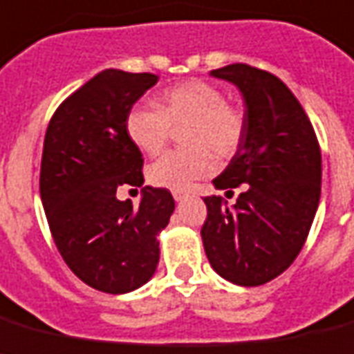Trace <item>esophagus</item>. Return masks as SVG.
Segmentation results:
<instances>
[{"label":"esophagus","mask_w":354,"mask_h":354,"mask_svg":"<svg viewBox=\"0 0 354 354\" xmlns=\"http://www.w3.org/2000/svg\"><path fill=\"white\" fill-rule=\"evenodd\" d=\"M174 199H175V201L186 199V194H185V192H174Z\"/></svg>","instance_id":"esophagus-1"}]
</instances>
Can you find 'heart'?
<instances>
[{
  "mask_svg": "<svg viewBox=\"0 0 354 354\" xmlns=\"http://www.w3.org/2000/svg\"><path fill=\"white\" fill-rule=\"evenodd\" d=\"M188 148L169 149L149 164L148 180L169 190H186L199 177L210 175L216 159L237 153L247 137V117L239 106L225 100L221 87L206 80H186L164 89L159 106L137 104L126 117V133L142 153H159L174 126H185Z\"/></svg>",
  "mask_w": 354,
  "mask_h": 354,
  "instance_id": "heart-1",
  "label": "heart"
}]
</instances>
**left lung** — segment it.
<instances>
[{"mask_svg":"<svg viewBox=\"0 0 354 354\" xmlns=\"http://www.w3.org/2000/svg\"><path fill=\"white\" fill-rule=\"evenodd\" d=\"M241 91L247 137L219 177L217 190L245 186L234 208L205 197V252L221 278L257 287L292 265L309 236L322 190L315 128L290 89L272 73L232 64L210 73ZM226 192V194H228Z\"/></svg>","mask_w":354,"mask_h":354,"instance_id":"8db88e82","label":"left lung"}]
</instances>
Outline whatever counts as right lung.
<instances>
[{"instance_id": "right-lung-1", "label": "right lung", "mask_w": 354, "mask_h": 354, "mask_svg": "<svg viewBox=\"0 0 354 354\" xmlns=\"http://www.w3.org/2000/svg\"><path fill=\"white\" fill-rule=\"evenodd\" d=\"M159 76L106 69L62 102L45 133L39 195L67 267L93 289L131 292L153 276L157 236L175 201L142 188L138 208L118 201L120 186H142V153L126 133L133 104Z\"/></svg>"}]
</instances>
